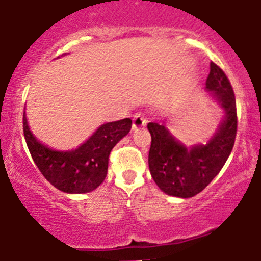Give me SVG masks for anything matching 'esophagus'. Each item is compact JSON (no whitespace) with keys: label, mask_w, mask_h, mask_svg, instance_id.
Here are the masks:
<instances>
[{"label":"esophagus","mask_w":261,"mask_h":261,"mask_svg":"<svg viewBox=\"0 0 261 261\" xmlns=\"http://www.w3.org/2000/svg\"><path fill=\"white\" fill-rule=\"evenodd\" d=\"M147 125V118L142 113H136L133 118V130H138Z\"/></svg>","instance_id":"esophagus-1"}]
</instances>
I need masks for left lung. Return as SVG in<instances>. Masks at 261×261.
Segmentation results:
<instances>
[{
    "mask_svg": "<svg viewBox=\"0 0 261 261\" xmlns=\"http://www.w3.org/2000/svg\"><path fill=\"white\" fill-rule=\"evenodd\" d=\"M205 88L225 110L224 121L206 144L186 148L164 123L149 122L147 126L152 138L149 171L157 186L171 196L192 198L203 191L220 173L234 147L238 126L236 96L226 74L215 62H211Z\"/></svg>",
    "mask_w": 261,
    "mask_h": 261,
    "instance_id": "left-lung-1",
    "label": "left lung"
}]
</instances>
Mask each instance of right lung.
<instances>
[{"mask_svg":"<svg viewBox=\"0 0 261 261\" xmlns=\"http://www.w3.org/2000/svg\"><path fill=\"white\" fill-rule=\"evenodd\" d=\"M131 125L130 118L105 123L79 148L60 152L45 147L32 135L23 113V134L32 160L48 182L67 194H86L104 182L110 152L130 133Z\"/></svg>","mask_w":261,"mask_h":261,"instance_id":"right-lung-1","label":"right lung"}]
</instances>
